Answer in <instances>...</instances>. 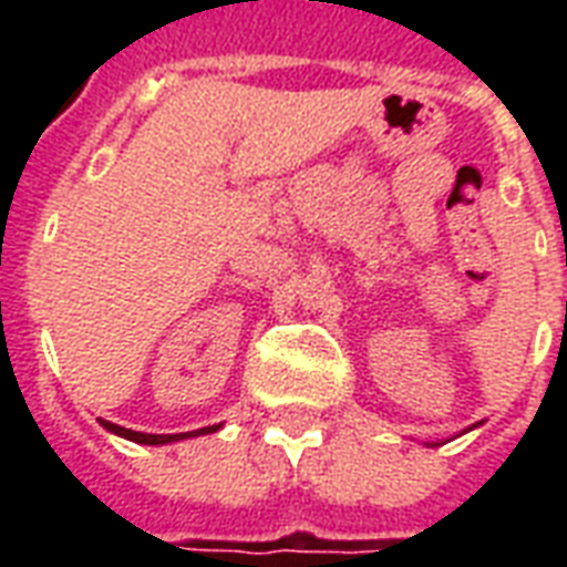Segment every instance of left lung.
Wrapping results in <instances>:
<instances>
[{
    "label": "left lung",
    "instance_id": "obj_1",
    "mask_svg": "<svg viewBox=\"0 0 567 567\" xmlns=\"http://www.w3.org/2000/svg\"><path fill=\"white\" fill-rule=\"evenodd\" d=\"M474 426H480V423H474ZM430 447H439V444H430Z\"/></svg>",
    "mask_w": 567,
    "mask_h": 567
}]
</instances>
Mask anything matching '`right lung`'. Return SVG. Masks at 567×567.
Returning a JSON list of instances; mask_svg holds the SVG:
<instances>
[{"mask_svg": "<svg viewBox=\"0 0 567 567\" xmlns=\"http://www.w3.org/2000/svg\"><path fill=\"white\" fill-rule=\"evenodd\" d=\"M100 423L105 426L109 432L120 435V439L126 441H135V444H173V441H185V439H196V435H212V432L220 430V423H214V426H203V430H194V432H176V435H153V432H135V430H126V426H117V423L111 421H102Z\"/></svg>", "mask_w": 567, "mask_h": 567, "instance_id": "add662e5", "label": "right lung"}]
</instances>
